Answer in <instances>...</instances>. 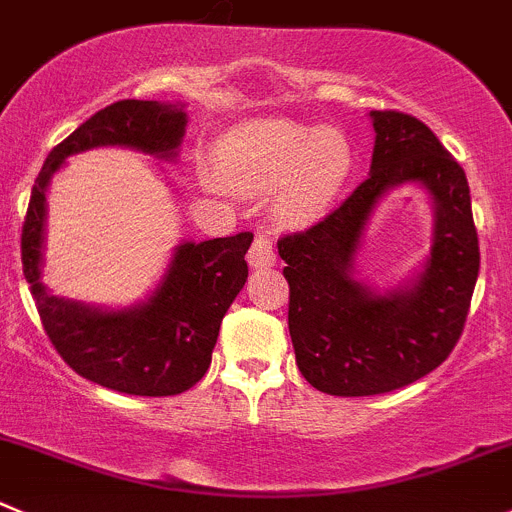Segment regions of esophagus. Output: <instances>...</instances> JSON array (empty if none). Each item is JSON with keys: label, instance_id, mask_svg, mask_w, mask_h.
Instances as JSON below:
<instances>
[{"label": "esophagus", "instance_id": "esophagus-1", "mask_svg": "<svg viewBox=\"0 0 512 512\" xmlns=\"http://www.w3.org/2000/svg\"><path fill=\"white\" fill-rule=\"evenodd\" d=\"M247 262H250L252 270H267L277 262L275 255V245L267 235H257L255 242H252L250 252H247Z\"/></svg>", "mask_w": 512, "mask_h": 512}]
</instances>
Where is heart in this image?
Wrapping results in <instances>:
<instances>
[{"label":"heart","instance_id":"obj_1","mask_svg":"<svg viewBox=\"0 0 512 512\" xmlns=\"http://www.w3.org/2000/svg\"><path fill=\"white\" fill-rule=\"evenodd\" d=\"M352 170V147L335 127L285 117L247 119L217 140L212 172L240 195L272 193L282 225H310L335 202Z\"/></svg>","mask_w":512,"mask_h":512}]
</instances>
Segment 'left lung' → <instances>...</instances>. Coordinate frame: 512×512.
<instances>
[{"label": "left lung", "instance_id": "8db88e82", "mask_svg": "<svg viewBox=\"0 0 512 512\" xmlns=\"http://www.w3.org/2000/svg\"><path fill=\"white\" fill-rule=\"evenodd\" d=\"M370 119L367 180L315 227L277 242L297 367L312 388L340 398L390 393L433 372L463 332L480 270L463 167L420 119L403 112ZM398 186L429 195L431 247L413 276L375 288L356 277V255L374 210Z\"/></svg>", "mask_w": 512, "mask_h": 512}]
</instances>
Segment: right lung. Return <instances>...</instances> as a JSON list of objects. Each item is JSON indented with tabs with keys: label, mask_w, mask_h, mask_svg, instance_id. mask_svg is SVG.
I'll list each match as a JSON object with an SVG mask.
<instances>
[{
	"label": "right lung",
	"mask_w": 512,
	"mask_h": 512,
	"mask_svg": "<svg viewBox=\"0 0 512 512\" xmlns=\"http://www.w3.org/2000/svg\"><path fill=\"white\" fill-rule=\"evenodd\" d=\"M187 104L122 99L79 124L44 160L22 227V267L49 340L74 372L127 395H180L212 362L225 312L247 282L252 232L215 240H180L150 295L107 307L54 295L42 282L47 190L69 157L122 147L177 162ZM157 162V167H160ZM160 172H165L160 167Z\"/></svg>",
	"instance_id": "1"
}]
</instances>
